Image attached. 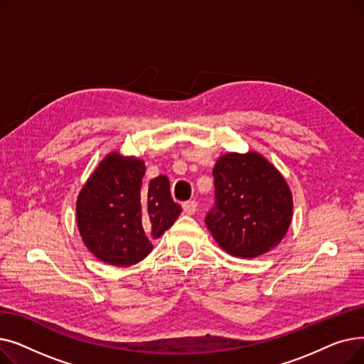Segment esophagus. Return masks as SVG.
<instances>
[{"mask_svg": "<svg viewBox=\"0 0 364 364\" xmlns=\"http://www.w3.org/2000/svg\"><path fill=\"white\" fill-rule=\"evenodd\" d=\"M196 209H198V202L195 200H188L183 203V211L187 215H193L196 213Z\"/></svg>", "mask_w": 364, "mask_h": 364, "instance_id": "obj_1", "label": "esophagus"}]
</instances>
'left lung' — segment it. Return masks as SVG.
Listing matches in <instances>:
<instances>
[{
    "label": "left lung",
    "instance_id": "obj_1",
    "mask_svg": "<svg viewBox=\"0 0 364 364\" xmlns=\"http://www.w3.org/2000/svg\"><path fill=\"white\" fill-rule=\"evenodd\" d=\"M213 174L217 202L205 223L215 242L237 258L272 251L294 215L292 192L280 171L258 151H228Z\"/></svg>",
    "mask_w": 364,
    "mask_h": 364
}]
</instances>
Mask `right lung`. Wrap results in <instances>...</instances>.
I'll list each match as a JSON object with an SVG mask.
<instances>
[{"label": "right lung", "instance_id": "right-lung-1", "mask_svg": "<svg viewBox=\"0 0 364 364\" xmlns=\"http://www.w3.org/2000/svg\"><path fill=\"white\" fill-rule=\"evenodd\" d=\"M144 161L107 153L76 199V224L87 250L103 262L129 267L153 250L181 214L166 176L143 184Z\"/></svg>", "mask_w": 364, "mask_h": 364}]
</instances>
